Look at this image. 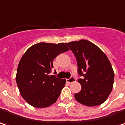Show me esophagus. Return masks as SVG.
Returning a JSON list of instances; mask_svg holds the SVG:
<instances>
[{
    "label": "esophagus",
    "instance_id": "34e87169",
    "mask_svg": "<svg viewBox=\"0 0 125 125\" xmlns=\"http://www.w3.org/2000/svg\"><path fill=\"white\" fill-rule=\"evenodd\" d=\"M75 81H76V80H75V79L74 78L73 76H71L70 79H67V80H66V81L68 82L69 83H73V82H74Z\"/></svg>",
    "mask_w": 125,
    "mask_h": 125
}]
</instances>
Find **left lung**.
<instances>
[{"label": "left lung", "instance_id": "left-lung-1", "mask_svg": "<svg viewBox=\"0 0 125 125\" xmlns=\"http://www.w3.org/2000/svg\"><path fill=\"white\" fill-rule=\"evenodd\" d=\"M77 61L78 73L83 79L78 82L81 91L74 94L79 103L88 106L103 104L109 97L114 83L113 69L103 52L86 40L66 42Z\"/></svg>", "mask_w": 125, "mask_h": 125}]
</instances>
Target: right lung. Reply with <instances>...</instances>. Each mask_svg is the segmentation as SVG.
<instances>
[{
    "label": "right lung",
    "mask_w": 125,
    "mask_h": 125,
    "mask_svg": "<svg viewBox=\"0 0 125 125\" xmlns=\"http://www.w3.org/2000/svg\"><path fill=\"white\" fill-rule=\"evenodd\" d=\"M66 43L39 42L31 46L22 56L16 81L22 98L31 106L46 108L56 103L66 80L50 75L53 60L68 51Z\"/></svg>",
    "instance_id": "add662e5"
}]
</instances>
